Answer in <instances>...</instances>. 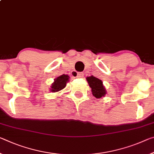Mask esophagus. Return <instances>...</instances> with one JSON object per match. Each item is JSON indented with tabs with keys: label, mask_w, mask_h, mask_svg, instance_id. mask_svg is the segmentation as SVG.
I'll use <instances>...</instances> for the list:
<instances>
[{
	"label": "esophagus",
	"mask_w": 154,
	"mask_h": 154,
	"mask_svg": "<svg viewBox=\"0 0 154 154\" xmlns=\"http://www.w3.org/2000/svg\"><path fill=\"white\" fill-rule=\"evenodd\" d=\"M84 76L83 72H77V77H82Z\"/></svg>",
	"instance_id": "esophagus-1"
}]
</instances>
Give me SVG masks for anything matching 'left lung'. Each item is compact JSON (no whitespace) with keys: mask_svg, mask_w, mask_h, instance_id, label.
<instances>
[{"mask_svg":"<svg viewBox=\"0 0 154 154\" xmlns=\"http://www.w3.org/2000/svg\"><path fill=\"white\" fill-rule=\"evenodd\" d=\"M87 82L92 89V93L96 98H101L106 94V90L103 85V82L98 78L94 76L86 77Z\"/></svg>","mask_w":154,"mask_h":154,"instance_id":"left-lung-1","label":"left lung"}]
</instances>
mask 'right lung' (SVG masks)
<instances>
[{
    "instance_id": "right-lung-1",
    "label": "right lung",
    "mask_w": 154,
    "mask_h": 154,
    "mask_svg": "<svg viewBox=\"0 0 154 154\" xmlns=\"http://www.w3.org/2000/svg\"><path fill=\"white\" fill-rule=\"evenodd\" d=\"M69 76L67 75H62L57 77V78L54 80V82L51 85V88L50 89L51 92H59L62 89H64L66 86V83L69 79Z\"/></svg>"
}]
</instances>
